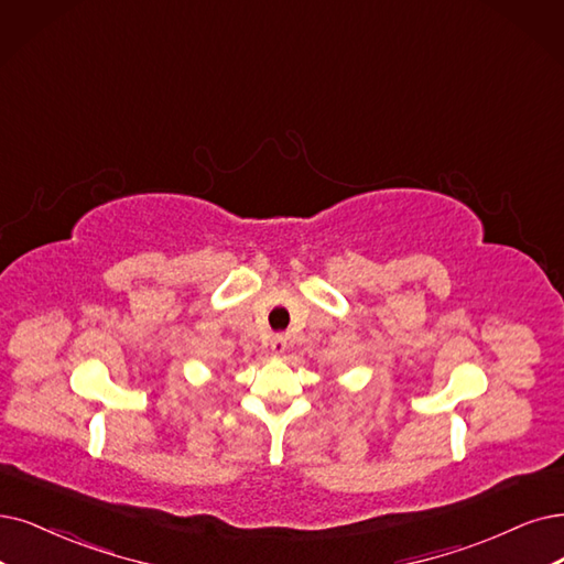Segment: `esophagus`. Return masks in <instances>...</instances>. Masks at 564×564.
Segmentation results:
<instances>
[{
  "instance_id": "1",
  "label": "esophagus",
  "mask_w": 564,
  "mask_h": 564,
  "mask_svg": "<svg viewBox=\"0 0 564 564\" xmlns=\"http://www.w3.org/2000/svg\"><path fill=\"white\" fill-rule=\"evenodd\" d=\"M269 348H271V352H274V356H283V352L288 350V339L283 335H274L269 341Z\"/></svg>"
}]
</instances>
